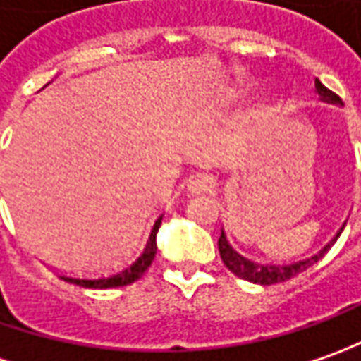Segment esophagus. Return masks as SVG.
Returning a JSON list of instances; mask_svg holds the SVG:
<instances>
[{
  "label": "esophagus",
  "instance_id": "1",
  "mask_svg": "<svg viewBox=\"0 0 361 361\" xmlns=\"http://www.w3.org/2000/svg\"><path fill=\"white\" fill-rule=\"evenodd\" d=\"M214 176H209V173H195L192 180H190V190L193 193H202V192H209L212 188H214Z\"/></svg>",
  "mask_w": 361,
  "mask_h": 361
}]
</instances>
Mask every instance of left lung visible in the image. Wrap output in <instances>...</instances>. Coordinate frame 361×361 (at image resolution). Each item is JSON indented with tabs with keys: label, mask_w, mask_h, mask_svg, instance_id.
I'll list each match as a JSON object with an SVG mask.
<instances>
[{
	"label": "left lung",
	"mask_w": 361,
	"mask_h": 361,
	"mask_svg": "<svg viewBox=\"0 0 361 361\" xmlns=\"http://www.w3.org/2000/svg\"><path fill=\"white\" fill-rule=\"evenodd\" d=\"M316 92L322 102L343 106L342 99L334 94L331 90H328L319 80H316ZM343 226H345V224H343ZM343 226L342 230L336 233V238L329 243H326L316 255L305 257V259H298V262H288V264H259V262H254V259H247V257H243L242 254H238V252L231 247L230 242H228V238H226V233H224V230H221V235H219L218 240L219 255H221V262L226 264V267L230 269L231 274H235L238 278L252 281V283L271 286V283H278V281L290 280L293 276L305 271L310 266H314L317 259H322V257L329 252V247L336 243V240L340 238V233L343 231Z\"/></svg>",
	"instance_id": "8db88e82"
}]
</instances>
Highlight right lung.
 Listing matches in <instances>:
<instances>
[{"label":"right lung","instance_id":"add662e5","mask_svg":"<svg viewBox=\"0 0 361 361\" xmlns=\"http://www.w3.org/2000/svg\"><path fill=\"white\" fill-rule=\"evenodd\" d=\"M161 218L159 216L152 228V233H149V240L143 245V250L140 254L135 255L131 262H128L126 266H121L119 269H111L109 274H99V276H94V278H71V276H61V280L71 281L75 286H81V288H94V290H106V288H119V286H128V283H133L135 280H140L145 269L152 266L154 257H156L157 245H156V235L159 226H161Z\"/></svg>","mask_w":361,"mask_h":361}]
</instances>
